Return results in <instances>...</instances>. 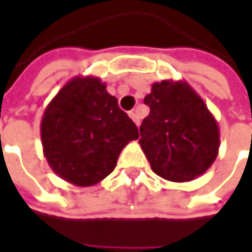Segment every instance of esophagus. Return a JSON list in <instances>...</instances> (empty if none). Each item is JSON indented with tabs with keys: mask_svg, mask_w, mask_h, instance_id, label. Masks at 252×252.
I'll list each match as a JSON object with an SVG mask.
<instances>
[{
	"mask_svg": "<svg viewBox=\"0 0 252 252\" xmlns=\"http://www.w3.org/2000/svg\"><path fill=\"white\" fill-rule=\"evenodd\" d=\"M129 116H130L131 121L134 122V123H136V125L139 126V123H140V121H139V116H137V113H136V112H134V111H131V112H129Z\"/></svg>",
	"mask_w": 252,
	"mask_h": 252,
	"instance_id": "34e87169",
	"label": "esophagus"
}]
</instances>
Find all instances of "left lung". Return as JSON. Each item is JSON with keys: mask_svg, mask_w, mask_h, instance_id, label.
<instances>
[{"mask_svg": "<svg viewBox=\"0 0 252 252\" xmlns=\"http://www.w3.org/2000/svg\"><path fill=\"white\" fill-rule=\"evenodd\" d=\"M144 103L150 113L139 143L151 169L172 182L202 175L218 157L220 131L198 92L187 81L162 80L151 85Z\"/></svg>", "mask_w": 252, "mask_h": 252, "instance_id": "left-lung-1", "label": "left lung"}]
</instances>
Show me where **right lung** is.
Instances as JSON below:
<instances>
[{
	"instance_id": "add662e5",
	"label": "right lung",
	"mask_w": 252,
	"mask_h": 252,
	"mask_svg": "<svg viewBox=\"0 0 252 252\" xmlns=\"http://www.w3.org/2000/svg\"><path fill=\"white\" fill-rule=\"evenodd\" d=\"M43 154L54 174L77 187H92L116 167L139 130L98 77H74L44 109Z\"/></svg>"
}]
</instances>
